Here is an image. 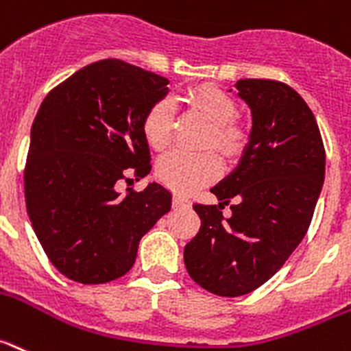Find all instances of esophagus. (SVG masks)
Segmentation results:
<instances>
[{
	"mask_svg": "<svg viewBox=\"0 0 351 351\" xmlns=\"http://www.w3.org/2000/svg\"><path fill=\"white\" fill-rule=\"evenodd\" d=\"M172 202H173V208H188V206H190V200H188L186 197L179 195V193L173 195Z\"/></svg>",
	"mask_w": 351,
	"mask_h": 351,
	"instance_id": "1",
	"label": "esophagus"
}]
</instances>
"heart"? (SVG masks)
<instances>
[{
    "mask_svg": "<svg viewBox=\"0 0 351 351\" xmlns=\"http://www.w3.org/2000/svg\"><path fill=\"white\" fill-rule=\"evenodd\" d=\"M190 103L211 122L206 136V147H217L226 158L243 154L250 142V131L243 122L236 121L234 99L215 85H200L191 90ZM173 104L170 99H161L151 106L143 119V136L147 143L163 151L172 140ZM220 172V160L213 151L172 152L165 156L156 167L158 179L170 190L190 193L206 182L213 181Z\"/></svg>",
    "mask_w": 351,
    "mask_h": 351,
    "instance_id": "heart-1",
    "label": "heart"
}]
</instances>
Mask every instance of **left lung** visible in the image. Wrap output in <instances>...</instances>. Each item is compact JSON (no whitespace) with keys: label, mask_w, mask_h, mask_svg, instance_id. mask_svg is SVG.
<instances>
[{"label":"left lung","mask_w":351,"mask_h":351,"mask_svg":"<svg viewBox=\"0 0 351 351\" xmlns=\"http://www.w3.org/2000/svg\"><path fill=\"white\" fill-rule=\"evenodd\" d=\"M236 88L252 112L250 142L211 188L220 204L193 206L200 229L184 247L190 277L218 296L247 295L282 268L309 229L325 179L322 134L300 94L274 80H239Z\"/></svg>","instance_id":"left-lung-1"}]
</instances>
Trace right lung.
Wrapping results in <instances>:
<instances>
[{"label":"right lung","mask_w":351,"mask_h":351,"mask_svg":"<svg viewBox=\"0 0 351 351\" xmlns=\"http://www.w3.org/2000/svg\"><path fill=\"white\" fill-rule=\"evenodd\" d=\"M169 80L122 60L80 69L42 101L25 169L26 209L49 261L82 284L131 269L143 234L170 211L158 182L119 191L151 172L143 119L169 94Z\"/></svg>","instance_id":"1"}]
</instances>
